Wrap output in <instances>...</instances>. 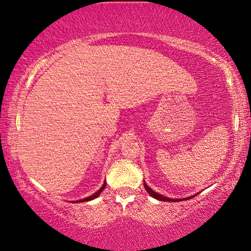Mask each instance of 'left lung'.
Wrapping results in <instances>:
<instances>
[{"label": "left lung", "mask_w": 251, "mask_h": 251, "mask_svg": "<svg viewBox=\"0 0 251 251\" xmlns=\"http://www.w3.org/2000/svg\"><path fill=\"white\" fill-rule=\"evenodd\" d=\"M144 188L153 198H155V200H158V201H185V200H188V198H192L194 196H196V195H194V196H189V197H186V198H169V197L160 195V194L154 192V190H152L147 184H145V182H144Z\"/></svg>", "instance_id": "8db88e82"}]
</instances>
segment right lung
Here are the masks:
<instances>
[{
  "label": "right lung",
  "instance_id": "add662e5",
  "mask_svg": "<svg viewBox=\"0 0 251 251\" xmlns=\"http://www.w3.org/2000/svg\"><path fill=\"white\" fill-rule=\"evenodd\" d=\"M106 188V181L103 182V185L101 186V188H100L98 192H96L95 194H92L91 196H89V197H85V198H82V200H78V201H73V203H83V201H92V200H95V198H97L98 197L100 194H101V192L102 190Z\"/></svg>",
  "mask_w": 251,
  "mask_h": 251
}]
</instances>
